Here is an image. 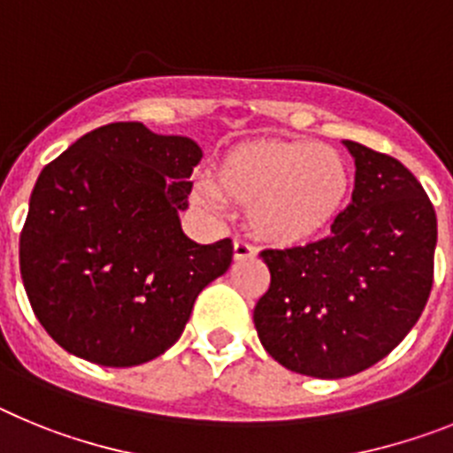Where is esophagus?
Returning a JSON list of instances; mask_svg holds the SVG:
<instances>
[{"label":"esophagus","mask_w":453,"mask_h":453,"mask_svg":"<svg viewBox=\"0 0 453 453\" xmlns=\"http://www.w3.org/2000/svg\"><path fill=\"white\" fill-rule=\"evenodd\" d=\"M232 255H234V259H249V257H253L255 255V249L253 246H250V243H246V242H242V239H237V242H234V246H232Z\"/></svg>","instance_id":"1"}]
</instances>
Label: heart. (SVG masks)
Instances as JSON below:
<instances>
[{
  "instance_id": "obj_1",
  "label": "heart",
  "mask_w": 453,
  "mask_h": 453,
  "mask_svg": "<svg viewBox=\"0 0 453 453\" xmlns=\"http://www.w3.org/2000/svg\"><path fill=\"white\" fill-rule=\"evenodd\" d=\"M351 188L349 164L328 145L308 139H257L227 150L211 173V187L196 200L216 210L221 200L246 207L259 242L294 249L330 230Z\"/></svg>"
}]
</instances>
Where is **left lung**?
<instances>
[{
    "label": "left lung",
    "mask_w": 453,
    "mask_h": 453,
    "mask_svg": "<svg viewBox=\"0 0 453 453\" xmlns=\"http://www.w3.org/2000/svg\"><path fill=\"white\" fill-rule=\"evenodd\" d=\"M344 145L356 187L333 234L259 253L271 271L253 312L259 342L282 367L314 379H344L383 360L434 285L438 221L422 184L395 157Z\"/></svg>",
    "instance_id": "left-lung-1"
}]
</instances>
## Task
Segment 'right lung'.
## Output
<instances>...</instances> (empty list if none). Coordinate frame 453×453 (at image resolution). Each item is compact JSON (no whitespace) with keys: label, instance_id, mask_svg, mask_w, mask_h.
I'll return each mask as SVG.
<instances>
[{"label":"right lung","instance_id":"right-lung-1","mask_svg":"<svg viewBox=\"0 0 453 453\" xmlns=\"http://www.w3.org/2000/svg\"><path fill=\"white\" fill-rule=\"evenodd\" d=\"M200 157L188 136L111 123L42 168L19 273L65 351L102 367L148 363L180 340L198 294L226 273L230 239L203 246L180 223Z\"/></svg>","mask_w":453,"mask_h":453}]
</instances>
